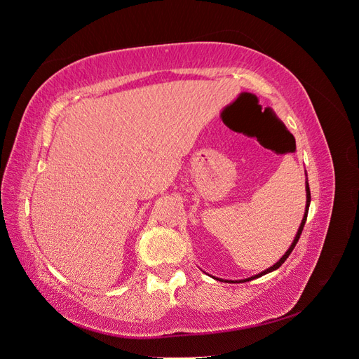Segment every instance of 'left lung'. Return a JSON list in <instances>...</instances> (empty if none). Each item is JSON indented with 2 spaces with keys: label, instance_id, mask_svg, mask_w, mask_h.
<instances>
[{
  "label": "left lung",
  "instance_id": "1",
  "mask_svg": "<svg viewBox=\"0 0 359 359\" xmlns=\"http://www.w3.org/2000/svg\"><path fill=\"white\" fill-rule=\"evenodd\" d=\"M306 191H307V205H306V212H304V219H302V222H301V226H299V229H298V233H297V236H295V240H293V243H292V245L289 247V250L287 252L285 253V256L281 257L278 262L276 264V265H273L271 268H268L266 271H264V273H260V274H257V276H255V277H252V278H245V280H243V283L244 281H248V280H253V278H257V277H262L264 274H268V273H271V271H274V269H277V268H280L281 265L285 264V260L289 257V255L292 253V250L295 248V245H297V243H298V240H299V236H301V233H302V229H304V224H306V220H307V214H309V206H310V201H311V196H310V187H309V182L306 184Z\"/></svg>",
  "mask_w": 359,
  "mask_h": 359
}]
</instances>
